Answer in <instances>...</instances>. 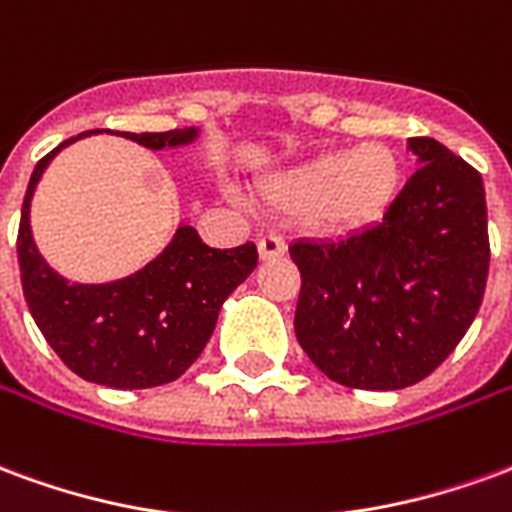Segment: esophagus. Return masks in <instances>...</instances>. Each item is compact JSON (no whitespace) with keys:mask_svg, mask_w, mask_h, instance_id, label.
Wrapping results in <instances>:
<instances>
[{"mask_svg":"<svg viewBox=\"0 0 512 512\" xmlns=\"http://www.w3.org/2000/svg\"><path fill=\"white\" fill-rule=\"evenodd\" d=\"M285 238L277 233H266L257 238V252H260V260H274V257L285 255Z\"/></svg>","mask_w":512,"mask_h":512,"instance_id":"obj_1","label":"esophagus"}]
</instances>
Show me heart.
I'll return each instance as SVG.
<instances>
[{
	"label": "heart",
	"instance_id": "heart-1",
	"mask_svg": "<svg viewBox=\"0 0 512 512\" xmlns=\"http://www.w3.org/2000/svg\"><path fill=\"white\" fill-rule=\"evenodd\" d=\"M403 186V164L384 142L326 150L268 172L257 197L277 211L304 213L326 233H354L376 224Z\"/></svg>",
	"mask_w": 512,
	"mask_h": 512
}]
</instances>
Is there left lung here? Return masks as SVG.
<instances>
[{
  "label": "left lung",
  "mask_w": 512,
  "mask_h": 512,
  "mask_svg": "<svg viewBox=\"0 0 512 512\" xmlns=\"http://www.w3.org/2000/svg\"><path fill=\"white\" fill-rule=\"evenodd\" d=\"M384 222L343 241H296V337L315 367L354 389H403L455 351L483 304L488 213L483 178L430 139Z\"/></svg>",
  "instance_id": "obj_1"
}]
</instances>
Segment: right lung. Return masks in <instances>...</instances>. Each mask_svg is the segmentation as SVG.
<instances>
[{
	"label": "right lung",
	"instance_id": "add662e5",
	"mask_svg": "<svg viewBox=\"0 0 512 512\" xmlns=\"http://www.w3.org/2000/svg\"><path fill=\"white\" fill-rule=\"evenodd\" d=\"M87 134L101 131H84L54 147L29 178L16 241L24 299L54 354L84 381L112 389L169 384L202 354L224 299L255 271L257 249L255 244L211 249L194 227L180 224L167 249L131 277L106 285H71L62 279L32 241L29 202L51 158ZM115 134L161 150L194 142L197 128Z\"/></svg>",
	"mask_w": 512,
	"mask_h": 512
}]
</instances>
